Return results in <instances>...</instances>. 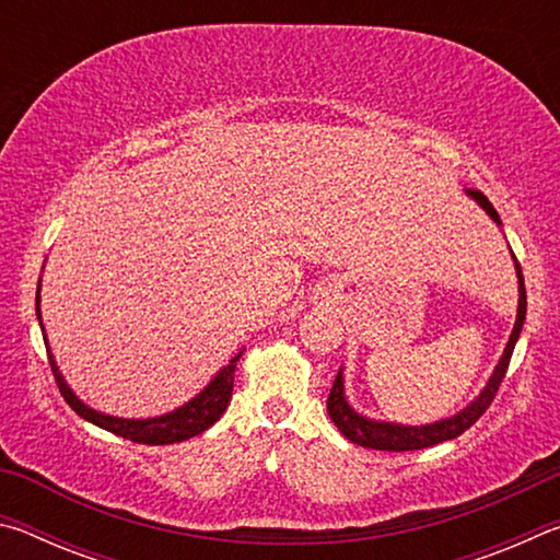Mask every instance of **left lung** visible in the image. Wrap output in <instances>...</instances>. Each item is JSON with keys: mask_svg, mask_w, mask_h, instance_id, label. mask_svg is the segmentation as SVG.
Instances as JSON below:
<instances>
[{"mask_svg": "<svg viewBox=\"0 0 560 560\" xmlns=\"http://www.w3.org/2000/svg\"><path fill=\"white\" fill-rule=\"evenodd\" d=\"M474 200H477L485 210L489 212V217L494 222H499V214L494 210V205L487 200V195H481L474 189L469 192ZM501 224V222H499ZM516 261V273H518V316H516V326L511 330V338L506 343L504 355H501L499 365L494 375L489 377V385L481 390V395L474 400L467 410H462L459 415L450 417V420H442V422H434V424H422V428H402V424H390V422H373V420H365V417H360L358 412L350 410V405L346 402L343 397V375H336L334 387H330V395H328V415L330 420L336 422V428L340 430V434H346V438L360 444V447H368V450H383V452H412V450H424V447H434V444L440 442H447L459 438L462 432H467L474 422L479 420L481 415L489 410V405L494 402V397L499 393V385L504 381V375L509 371V360L511 353H514V346L518 340L521 328H524V320H526V287H524V273H521V264Z\"/></svg>", "mask_w": 560, "mask_h": 560, "instance_id": "8db88e82", "label": "left lung"}]
</instances>
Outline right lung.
<instances>
[{
  "instance_id": "obj_1",
  "label": "right lung",
  "mask_w": 560,
  "mask_h": 560,
  "mask_svg": "<svg viewBox=\"0 0 560 560\" xmlns=\"http://www.w3.org/2000/svg\"><path fill=\"white\" fill-rule=\"evenodd\" d=\"M36 314H39V296H36ZM39 324H42V316H39ZM44 343H46V338H44ZM46 353H49L54 381H56V385H59L63 400L71 405V410L75 415H81L83 420L98 424V428H103V430L118 434V438H122V440L150 444V447H153V444L183 442V440L195 438V434H202L205 430H210L212 424L224 415L226 405H230V400H232L234 368H236V360L242 358V353L234 355L230 360V365H226L224 371H220V375H217L214 381L207 385L192 402L179 407V410L163 415V417H153V420H120V417L101 415L83 405L79 397L69 390V385L63 383V377L59 373V368H56V363H54L49 348H46Z\"/></svg>"
}]
</instances>
